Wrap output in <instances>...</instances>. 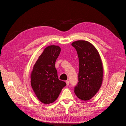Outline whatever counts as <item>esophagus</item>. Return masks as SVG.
Returning <instances> with one entry per match:
<instances>
[{"mask_svg":"<svg viewBox=\"0 0 126 126\" xmlns=\"http://www.w3.org/2000/svg\"><path fill=\"white\" fill-rule=\"evenodd\" d=\"M66 84H67V86L69 85V80H67L66 81Z\"/></svg>","mask_w":126,"mask_h":126,"instance_id":"34e87169","label":"esophagus"}]
</instances>
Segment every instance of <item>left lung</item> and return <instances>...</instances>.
Returning a JSON list of instances; mask_svg holds the SVG:
<instances>
[{
	"instance_id": "left-lung-1",
	"label": "left lung",
	"mask_w": 126,
	"mask_h": 126,
	"mask_svg": "<svg viewBox=\"0 0 126 126\" xmlns=\"http://www.w3.org/2000/svg\"><path fill=\"white\" fill-rule=\"evenodd\" d=\"M77 51L79 70L75 93L80 99L89 100L99 90L102 82V63L99 54L89 42L78 40L71 44Z\"/></svg>"
}]
</instances>
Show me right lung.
Listing matches in <instances>:
<instances>
[{
    "instance_id": "right-lung-1",
    "label": "right lung",
    "mask_w": 126,
    "mask_h": 126,
    "mask_svg": "<svg viewBox=\"0 0 126 126\" xmlns=\"http://www.w3.org/2000/svg\"><path fill=\"white\" fill-rule=\"evenodd\" d=\"M61 49L55 45L46 48L39 57L31 74V85L38 99L45 104L54 102L66 83L60 80L55 62Z\"/></svg>"
}]
</instances>
